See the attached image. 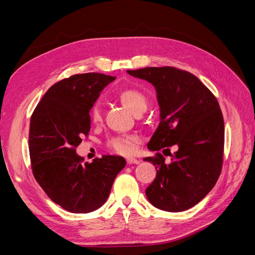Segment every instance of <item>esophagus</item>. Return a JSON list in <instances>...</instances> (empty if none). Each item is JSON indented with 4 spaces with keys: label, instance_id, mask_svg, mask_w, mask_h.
<instances>
[{
    "label": "esophagus",
    "instance_id": "esophagus-1",
    "mask_svg": "<svg viewBox=\"0 0 255 255\" xmlns=\"http://www.w3.org/2000/svg\"><path fill=\"white\" fill-rule=\"evenodd\" d=\"M127 163H128V165H132V164H139V163H140V160H139V159H137V158H135V157H128V158H127Z\"/></svg>",
    "mask_w": 255,
    "mask_h": 255
}]
</instances>
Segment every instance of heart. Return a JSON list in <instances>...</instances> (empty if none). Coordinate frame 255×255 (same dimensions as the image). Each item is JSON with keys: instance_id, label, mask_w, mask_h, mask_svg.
I'll return each instance as SVG.
<instances>
[{"instance_id": "heart-1", "label": "heart", "mask_w": 255, "mask_h": 255, "mask_svg": "<svg viewBox=\"0 0 255 255\" xmlns=\"http://www.w3.org/2000/svg\"><path fill=\"white\" fill-rule=\"evenodd\" d=\"M117 98L121 104L134 114L135 116L141 115L148 106V99L139 89L134 87L122 88L117 92ZM90 120L94 125H99L102 120L101 106L99 103H95L90 109ZM138 137L135 135L115 136L111 137L106 142L107 148L112 151L121 154V155H129L135 150Z\"/></svg>"}]
</instances>
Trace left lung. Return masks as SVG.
Instances as JSON below:
<instances>
[{
  "label": "left lung",
  "instance_id": "8db88e82",
  "mask_svg": "<svg viewBox=\"0 0 255 255\" xmlns=\"http://www.w3.org/2000/svg\"><path fill=\"white\" fill-rule=\"evenodd\" d=\"M155 87L160 122L148 143L151 151L170 152L145 157L155 166L156 177L145 189L152 205L166 212H183L210 192L221 172L225 123L217 99L197 76L174 67L128 70Z\"/></svg>",
  "mask_w": 255,
  "mask_h": 255
}]
</instances>
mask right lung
<instances>
[{
	"mask_svg": "<svg viewBox=\"0 0 255 255\" xmlns=\"http://www.w3.org/2000/svg\"><path fill=\"white\" fill-rule=\"evenodd\" d=\"M115 76L74 74L53 85L30 117L29 157L36 181L64 210L90 213L110 196L115 177L125 168L121 156L103 155L83 164L75 148L90 130V109Z\"/></svg>",
	"mask_w": 255,
	"mask_h": 255,
	"instance_id": "obj_1",
	"label": "right lung"
}]
</instances>
